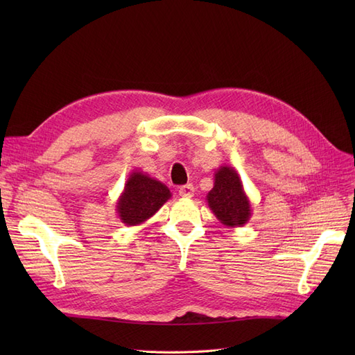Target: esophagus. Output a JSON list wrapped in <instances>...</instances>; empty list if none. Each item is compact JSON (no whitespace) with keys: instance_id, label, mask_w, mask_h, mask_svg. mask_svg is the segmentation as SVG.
Here are the masks:
<instances>
[{"instance_id":"esophagus-1","label":"esophagus","mask_w":355,"mask_h":355,"mask_svg":"<svg viewBox=\"0 0 355 355\" xmlns=\"http://www.w3.org/2000/svg\"><path fill=\"white\" fill-rule=\"evenodd\" d=\"M194 191H196L194 187L188 184V185H184V187L179 188V196L182 198H191V197H194Z\"/></svg>"}]
</instances>
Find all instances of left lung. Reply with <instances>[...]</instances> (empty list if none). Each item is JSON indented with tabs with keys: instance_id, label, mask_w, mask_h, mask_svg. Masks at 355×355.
<instances>
[{
	"instance_id": "left-lung-1",
	"label": "left lung",
	"mask_w": 355,
	"mask_h": 355,
	"mask_svg": "<svg viewBox=\"0 0 355 355\" xmlns=\"http://www.w3.org/2000/svg\"><path fill=\"white\" fill-rule=\"evenodd\" d=\"M206 200L214 216L225 227H244L252 218V204L243 182L230 166H220L214 171V184Z\"/></svg>"
}]
</instances>
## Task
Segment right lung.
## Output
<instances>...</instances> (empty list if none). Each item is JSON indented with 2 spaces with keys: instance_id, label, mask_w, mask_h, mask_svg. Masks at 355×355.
<instances>
[{
  "instance_id": "obj_1",
  "label": "right lung",
  "mask_w": 355,
  "mask_h": 355,
  "mask_svg": "<svg viewBox=\"0 0 355 355\" xmlns=\"http://www.w3.org/2000/svg\"><path fill=\"white\" fill-rule=\"evenodd\" d=\"M170 198L171 192L163 182L136 168L127 178L115 210L124 225L136 227L153 218Z\"/></svg>"
}]
</instances>
